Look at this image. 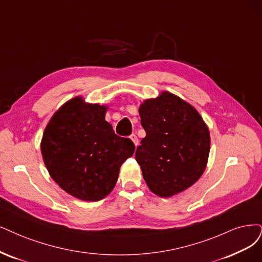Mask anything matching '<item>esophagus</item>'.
<instances>
[{
	"label": "esophagus",
	"instance_id": "esophagus-1",
	"mask_svg": "<svg viewBox=\"0 0 262 262\" xmlns=\"http://www.w3.org/2000/svg\"><path fill=\"white\" fill-rule=\"evenodd\" d=\"M129 138L132 139V141L134 142V144H135V146H138V144H139V140H138V138H137V136H136V135H135V134H133V135H130V136H129Z\"/></svg>",
	"mask_w": 262,
	"mask_h": 262
}]
</instances>
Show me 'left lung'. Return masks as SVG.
Segmentation results:
<instances>
[{"instance_id": "8db88e82", "label": "left lung", "mask_w": 262, "mask_h": 262, "mask_svg": "<svg viewBox=\"0 0 262 262\" xmlns=\"http://www.w3.org/2000/svg\"><path fill=\"white\" fill-rule=\"evenodd\" d=\"M146 137L136 150V161L149 189L170 198L185 191L203 175L209 156V130L187 101L168 92L139 106Z\"/></svg>"}]
</instances>
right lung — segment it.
<instances>
[{
  "mask_svg": "<svg viewBox=\"0 0 262 262\" xmlns=\"http://www.w3.org/2000/svg\"><path fill=\"white\" fill-rule=\"evenodd\" d=\"M106 109L75 97L55 112L43 134L41 152L51 177L82 201L108 195L121 165L135 151L133 141L115 135L105 121Z\"/></svg>",
  "mask_w": 262,
  "mask_h": 262,
  "instance_id": "add662e5",
  "label": "right lung"
}]
</instances>
